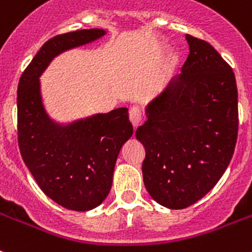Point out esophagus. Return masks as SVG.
<instances>
[{"mask_svg":"<svg viewBox=\"0 0 252 252\" xmlns=\"http://www.w3.org/2000/svg\"><path fill=\"white\" fill-rule=\"evenodd\" d=\"M129 119L134 128H137V126H140V123L142 122V111H141V108L138 107V106H134V107L130 108Z\"/></svg>","mask_w":252,"mask_h":252,"instance_id":"esophagus-1","label":"esophagus"}]
</instances>
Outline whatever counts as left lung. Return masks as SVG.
<instances>
[{
  "mask_svg": "<svg viewBox=\"0 0 252 252\" xmlns=\"http://www.w3.org/2000/svg\"><path fill=\"white\" fill-rule=\"evenodd\" d=\"M181 73L147 105L137 128L146 157L144 184L172 210L195 203L228 168L238 134V92L232 67L207 41L185 36Z\"/></svg>",
  "mask_w": 252,
  "mask_h": 252,
  "instance_id": "left-lung-1",
  "label": "left lung"
}]
</instances>
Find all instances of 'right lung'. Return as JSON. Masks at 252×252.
Wrapping results in <instances>:
<instances>
[{
	"label": "right lung",
	"instance_id": "add662e5",
	"mask_svg": "<svg viewBox=\"0 0 252 252\" xmlns=\"http://www.w3.org/2000/svg\"><path fill=\"white\" fill-rule=\"evenodd\" d=\"M99 28L58 34L46 41L22 73L18 85V144L41 190L62 207L89 211L110 193L116 159L133 134L128 108L120 107L61 126L45 111L38 77L68 49L89 44Z\"/></svg>",
	"mask_w": 252,
	"mask_h": 252
}]
</instances>
